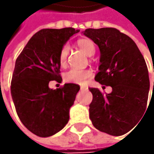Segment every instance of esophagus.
<instances>
[{"label": "esophagus", "mask_w": 154, "mask_h": 154, "mask_svg": "<svg viewBox=\"0 0 154 154\" xmlns=\"http://www.w3.org/2000/svg\"><path fill=\"white\" fill-rule=\"evenodd\" d=\"M87 86H80V90H86Z\"/></svg>", "instance_id": "34e87169"}]
</instances>
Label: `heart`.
<instances>
[{"mask_svg":"<svg viewBox=\"0 0 154 154\" xmlns=\"http://www.w3.org/2000/svg\"><path fill=\"white\" fill-rule=\"evenodd\" d=\"M77 45L87 56H91L95 54L96 47H95L94 43L91 39H80L77 42ZM68 53H69V46L66 44L62 46L61 51H60V53H59V63L62 68L67 66ZM92 74H93V72H92V69L72 68L64 74V80L66 82H68V83L84 84L86 80H88L89 78L92 77Z\"/></svg>","mask_w":154,"mask_h":154,"instance_id":"1","label":"heart"}]
</instances>
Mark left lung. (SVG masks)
Masks as SVG:
<instances>
[{
  "mask_svg": "<svg viewBox=\"0 0 154 154\" xmlns=\"http://www.w3.org/2000/svg\"><path fill=\"white\" fill-rule=\"evenodd\" d=\"M84 35L98 45L101 54L95 80L112 87L109 94L89 88L90 119L99 131L122 135L137 124L147 106L150 81L145 59L133 40L116 28H89Z\"/></svg>",
  "mask_w": 154,
  "mask_h": 154,
  "instance_id": "obj_1",
  "label": "left lung"
}]
</instances>
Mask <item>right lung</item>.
Instances as JSON below:
<instances>
[{"label":"right lung","mask_w":154,"mask_h":154,"mask_svg":"<svg viewBox=\"0 0 154 154\" xmlns=\"http://www.w3.org/2000/svg\"><path fill=\"white\" fill-rule=\"evenodd\" d=\"M79 30L72 27L42 29L34 34L16 59L11 95L21 122L39 137L62 130L69 119L80 86L68 83L55 90L51 80L61 82L59 53Z\"/></svg>","instance_id":"1"}]
</instances>
